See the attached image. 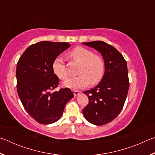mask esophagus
<instances>
[{
	"mask_svg": "<svg viewBox=\"0 0 155 155\" xmlns=\"http://www.w3.org/2000/svg\"><path fill=\"white\" fill-rule=\"evenodd\" d=\"M81 91H74V96H77L78 95H79V94H81Z\"/></svg>",
	"mask_w": 155,
	"mask_h": 155,
	"instance_id": "34e87169",
	"label": "esophagus"
}]
</instances>
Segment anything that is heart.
Wrapping results in <instances>:
<instances>
[{
	"label": "heart",
	"instance_id": "heart-1",
	"mask_svg": "<svg viewBox=\"0 0 155 155\" xmlns=\"http://www.w3.org/2000/svg\"><path fill=\"white\" fill-rule=\"evenodd\" d=\"M68 57L72 61L80 64V66L77 72L78 77L65 81L64 87L77 90L87 87L90 83L91 85H95L101 82L105 70L104 60L101 56L94 54L90 50L78 46L68 52ZM52 70L60 79L68 78L66 68L62 57H57L54 59Z\"/></svg>",
	"mask_w": 155,
	"mask_h": 155
}]
</instances>
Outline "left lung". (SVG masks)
Masks as SVG:
<instances>
[{"label": "left lung", "mask_w": 155, "mask_h": 155, "mask_svg": "<svg viewBox=\"0 0 155 155\" xmlns=\"http://www.w3.org/2000/svg\"><path fill=\"white\" fill-rule=\"evenodd\" d=\"M101 54L105 70L101 82L90 90L83 91L89 98V104L83 114L89 122L104 125L114 120L124 107L127 98L128 82L127 64L121 53L103 41L83 42Z\"/></svg>", "instance_id": "left-lung-1"}]
</instances>
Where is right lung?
Listing matches in <instances>:
<instances>
[{"label": "right lung", "mask_w": 155, "mask_h": 155, "mask_svg": "<svg viewBox=\"0 0 155 155\" xmlns=\"http://www.w3.org/2000/svg\"><path fill=\"white\" fill-rule=\"evenodd\" d=\"M70 44L40 41L26 49L16 68L17 91L23 107L37 122L50 124L61 118L66 103L74 97L69 88L51 92L58 86L54 74V59Z\"/></svg>", "instance_id": "obj_1"}]
</instances>
